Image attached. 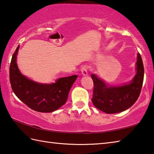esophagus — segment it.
<instances>
[{
  "mask_svg": "<svg viewBox=\"0 0 154 154\" xmlns=\"http://www.w3.org/2000/svg\"><path fill=\"white\" fill-rule=\"evenodd\" d=\"M82 73L83 76H87L88 74V66H83L82 68Z\"/></svg>",
  "mask_w": 154,
  "mask_h": 154,
  "instance_id": "obj_1",
  "label": "esophagus"
}]
</instances>
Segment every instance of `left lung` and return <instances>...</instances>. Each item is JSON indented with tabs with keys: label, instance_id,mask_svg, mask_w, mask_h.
<instances>
[{
	"label": "left lung",
	"instance_id": "8db88e82",
	"mask_svg": "<svg viewBox=\"0 0 154 154\" xmlns=\"http://www.w3.org/2000/svg\"><path fill=\"white\" fill-rule=\"evenodd\" d=\"M137 73L128 84L108 86L96 75L91 74L94 82L91 101L96 108L107 114L121 112L131 107L140 95L144 77V67L141 57L137 54Z\"/></svg>",
	"mask_w": 154,
	"mask_h": 154
}]
</instances>
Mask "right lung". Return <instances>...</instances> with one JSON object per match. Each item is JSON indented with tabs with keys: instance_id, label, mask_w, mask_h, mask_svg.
Listing matches in <instances>:
<instances>
[{
	"instance_id": "obj_1",
	"label": "right lung",
	"mask_w": 154,
	"mask_h": 154,
	"mask_svg": "<svg viewBox=\"0 0 154 154\" xmlns=\"http://www.w3.org/2000/svg\"><path fill=\"white\" fill-rule=\"evenodd\" d=\"M19 46L11 59L9 69L10 83L16 96L32 110L51 112L65 104L70 89L77 75L59 78L51 84H42L29 79L22 75L16 63Z\"/></svg>"
}]
</instances>
